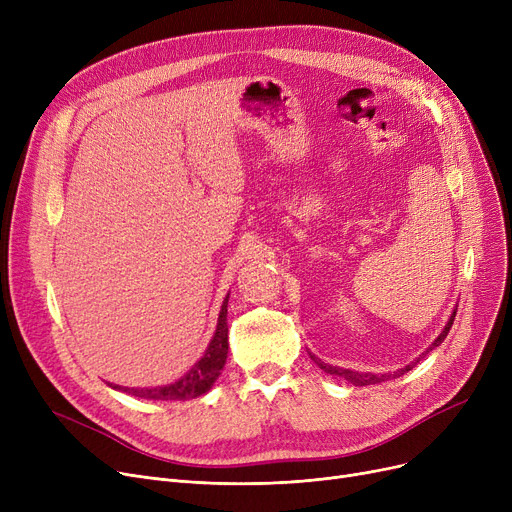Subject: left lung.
<instances>
[{"instance_id": "8db88e82", "label": "left lung", "mask_w": 512, "mask_h": 512, "mask_svg": "<svg viewBox=\"0 0 512 512\" xmlns=\"http://www.w3.org/2000/svg\"><path fill=\"white\" fill-rule=\"evenodd\" d=\"M454 317H456V311H452V315H450V319H448V324H446V328L442 330V334L434 340V344H432V348H436L438 344H442L444 342V338L448 336V332H450V328H452V321H454ZM432 348H429V351H432ZM311 359L319 365V369H324L326 373H330V375H338V378H342V380H346V382H351L353 386H369V384H380V382H386V380H390V378H398V375H405L407 371H411L413 367H415V363L413 365H407V367H402V369H398L396 373H382V375H373V373H359V371H351V369H342V367H334V365H328V363H321V361H317L313 355H311ZM417 363H419V359H417Z\"/></svg>"}]
</instances>
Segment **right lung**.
Wrapping results in <instances>:
<instances>
[{
	"instance_id": "1",
	"label": "right lung",
	"mask_w": 512,
	"mask_h": 512,
	"mask_svg": "<svg viewBox=\"0 0 512 512\" xmlns=\"http://www.w3.org/2000/svg\"><path fill=\"white\" fill-rule=\"evenodd\" d=\"M228 297L224 299L220 317H218V328L207 346L205 355L191 367L186 375L174 384L161 386V388H124V386H112L116 390H122L126 394L147 398V400H188L205 394L213 382L218 380L220 371L224 369L226 355H228Z\"/></svg>"
}]
</instances>
